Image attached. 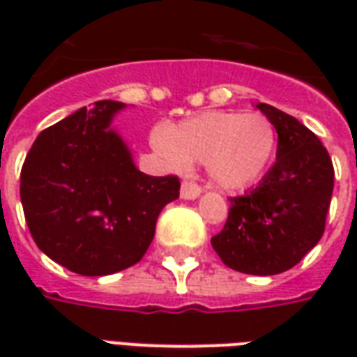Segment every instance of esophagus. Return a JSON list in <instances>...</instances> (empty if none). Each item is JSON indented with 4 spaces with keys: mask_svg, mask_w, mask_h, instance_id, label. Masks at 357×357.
Wrapping results in <instances>:
<instances>
[{
    "mask_svg": "<svg viewBox=\"0 0 357 357\" xmlns=\"http://www.w3.org/2000/svg\"><path fill=\"white\" fill-rule=\"evenodd\" d=\"M179 195H181V199H185V201H195V199L201 197V187L197 185V183H191V181H183V183H181V189H179Z\"/></svg>",
    "mask_w": 357,
    "mask_h": 357,
    "instance_id": "34e87169",
    "label": "esophagus"
}]
</instances>
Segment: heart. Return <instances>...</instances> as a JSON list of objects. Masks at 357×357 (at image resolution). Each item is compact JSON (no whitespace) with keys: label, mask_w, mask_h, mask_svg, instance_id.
Wrapping results in <instances>:
<instances>
[{"label":"heart","mask_w":357,"mask_h":357,"mask_svg":"<svg viewBox=\"0 0 357 357\" xmlns=\"http://www.w3.org/2000/svg\"><path fill=\"white\" fill-rule=\"evenodd\" d=\"M151 147L176 172L204 162L210 181L222 191H239L262 178L273 160L277 133L262 114L206 110L172 128L156 126Z\"/></svg>","instance_id":"b5f03b06"}]
</instances>
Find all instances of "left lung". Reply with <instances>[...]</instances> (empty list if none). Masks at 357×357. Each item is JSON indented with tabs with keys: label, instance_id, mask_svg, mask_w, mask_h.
<instances>
[{
	"label": "left lung",
	"instance_id": "8db88e82",
	"mask_svg": "<svg viewBox=\"0 0 357 357\" xmlns=\"http://www.w3.org/2000/svg\"><path fill=\"white\" fill-rule=\"evenodd\" d=\"M256 109L275 128L277 160L255 189L229 199V216L212 247L235 271L277 275L321 239L335 170L312 130L271 105L258 102Z\"/></svg>",
	"mask_w": 357,
	"mask_h": 357
}]
</instances>
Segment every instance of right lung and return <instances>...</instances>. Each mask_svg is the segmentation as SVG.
<instances>
[{
    "label": "right lung",
    "mask_w": 357,
    "mask_h": 357,
    "mask_svg": "<svg viewBox=\"0 0 357 357\" xmlns=\"http://www.w3.org/2000/svg\"><path fill=\"white\" fill-rule=\"evenodd\" d=\"M128 105L97 101L43 130L20 172V201L36 245L74 273L101 277L137 264L179 179L135 166L112 120Z\"/></svg>",
    "instance_id": "add662e5"
}]
</instances>
